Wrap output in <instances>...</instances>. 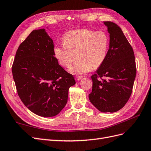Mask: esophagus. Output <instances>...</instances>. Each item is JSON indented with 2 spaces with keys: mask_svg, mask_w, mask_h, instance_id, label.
Here are the masks:
<instances>
[{
  "mask_svg": "<svg viewBox=\"0 0 151 151\" xmlns=\"http://www.w3.org/2000/svg\"><path fill=\"white\" fill-rule=\"evenodd\" d=\"M81 79H82V76H76V80L77 81H80Z\"/></svg>",
  "mask_w": 151,
  "mask_h": 151,
  "instance_id": "34e87169",
  "label": "esophagus"
}]
</instances>
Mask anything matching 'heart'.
I'll use <instances>...</instances> for the list:
<instances>
[{
    "label": "heart",
    "instance_id": "heart-1",
    "mask_svg": "<svg viewBox=\"0 0 151 151\" xmlns=\"http://www.w3.org/2000/svg\"><path fill=\"white\" fill-rule=\"evenodd\" d=\"M63 45L54 48L58 63L74 74H82L101 66L106 58L109 40L106 33L88 29L68 31L62 38Z\"/></svg>",
    "mask_w": 151,
    "mask_h": 151
}]
</instances>
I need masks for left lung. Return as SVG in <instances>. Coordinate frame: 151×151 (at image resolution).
Masks as SVG:
<instances>
[{"label": "left lung", "instance_id": "left-lung-1", "mask_svg": "<svg viewBox=\"0 0 151 151\" xmlns=\"http://www.w3.org/2000/svg\"><path fill=\"white\" fill-rule=\"evenodd\" d=\"M109 33L107 56L96 74L91 76V103L101 112L120 110L129 101L136 76L133 48L121 28L111 21H104Z\"/></svg>", "mask_w": 151, "mask_h": 151}]
</instances>
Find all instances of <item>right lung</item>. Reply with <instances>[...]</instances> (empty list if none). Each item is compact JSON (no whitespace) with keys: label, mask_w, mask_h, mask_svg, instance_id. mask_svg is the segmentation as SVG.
Segmentation results:
<instances>
[{"label":"right lung","mask_w":151,"mask_h":151,"mask_svg":"<svg viewBox=\"0 0 151 151\" xmlns=\"http://www.w3.org/2000/svg\"><path fill=\"white\" fill-rule=\"evenodd\" d=\"M17 92L31 111L54 116L67 102L74 76L58 64L54 45L45 29L34 30L18 48L12 67Z\"/></svg>","instance_id":"add662e5"}]
</instances>
